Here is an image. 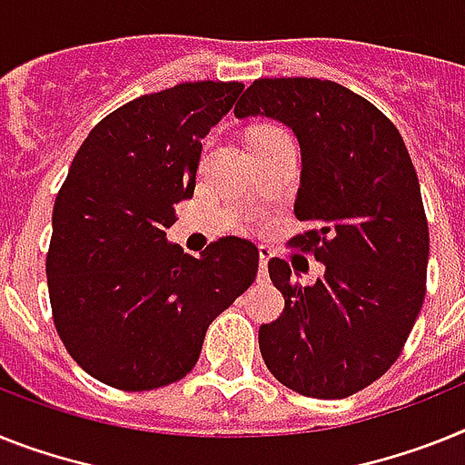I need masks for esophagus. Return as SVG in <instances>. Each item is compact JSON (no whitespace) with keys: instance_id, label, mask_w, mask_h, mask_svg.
Returning <instances> with one entry per match:
<instances>
[{"instance_id":"obj_1","label":"esophagus","mask_w":465,"mask_h":465,"mask_svg":"<svg viewBox=\"0 0 465 465\" xmlns=\"http://www.w3.org/2000/svg\"><path fill=\"white\" fill-rule=\"evenodd\" d=\"M272 260V251L269 248H260V274L267 276V262Z\"/></svg>"}]
</instances>
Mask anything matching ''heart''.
<instances>
[{"instance_id":"1","label":"heart","mask_w":465,"mask_h":465,"mask_svg":"<svg viewBox=\"0 0 465 465\" xmlns=\"http://www.w3.org/2000/svg\"><path fill=\"white\" fill-rule=\"evenodd\" d=\"M264 132H276L274 127H260V130H255L252 134H264Z\"/></svg>"}]
</instances>
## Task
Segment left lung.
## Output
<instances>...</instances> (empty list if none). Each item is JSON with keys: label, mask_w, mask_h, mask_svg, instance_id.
Instances as JSON below:
<instances>
[{"label": "left lung", "mask_w": 465, "mask_h": 465, "mask_svg": "<svg viewBox=\"0 0 465 465\" xmlns=\"http://www.w3.org/2000/svg\"><path fill=\"white\" fill-rule=\"evenodd\" d=\"M233 115L295 134V217L317 229L292 241L323 264L302 286L283 260H269L286 307L260 326L264 364L300 395H354L400 357L425 298L428 222L407 146L373 104L317 77L252 82Z\"/></svg>", "instance_id": "obj_1"}]
</instances>
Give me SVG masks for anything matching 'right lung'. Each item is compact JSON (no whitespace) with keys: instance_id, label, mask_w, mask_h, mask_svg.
Instances as JSON below:
<instances>
[{"instance_id":"right-lung-1","label":"right lung","mask_w":465,"mask_h":465,"mask_svg":"<svg viewBox=\"0 0 465 465\" xmlns=\"http://www.w3.org/2000/svg\"><path fill=\"white\" fill-rule=\"evenodd\" d=\"M241 82H186L101 120L54 205L46 279L65 350L101 383L130 392L196 366L205 331L255 281V243L226 236L201 257L170 243L174 205L196 189L203 139Z\"/></svg>"}]
</instances>
